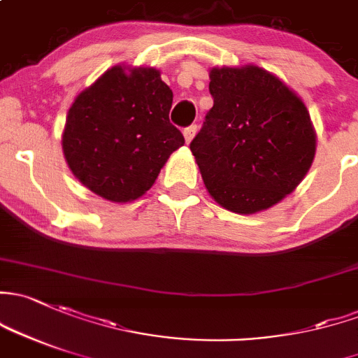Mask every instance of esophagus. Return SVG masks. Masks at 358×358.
<instances>
[{
	"label": "esophagus",
	"instance_id": "obj_1",
	"mask_svg": "<svg viewBox=\"0 0 358 358\" xmlns=\"http://www.w3.org/2000/svg\"><path fill=\"white\" fill-rule=\"evenodd\" d=\"M195 134H197V125H190V127H187L185 130H183V137H185L187 144H190L192 138L195 137Z\"/></svg>",
	"mask_w": 358,
	"mask_h": 358
}]
</instances>
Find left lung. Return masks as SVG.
<instances>
[{"mask_svg":"<svg viewBox=\"0 0 358 358\" xmlns=\"http://www.w3.org/2000/svg\"><path fill=\"white\" fill-rule=\"evenodd\" d=\"M214 104L190 150L210 197L254 214L296 189L315 156V130L303 101L255 65L213 69Z\"/></svg>","mask_w":358,"mask_h":358,"instance_id":"1","label":"left lung"}]
</instances>
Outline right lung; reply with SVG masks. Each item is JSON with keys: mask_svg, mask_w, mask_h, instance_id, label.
<instances>
[{"mask_svg": "<svg viewBox=\"0 0 358 358\" xmlns=\"http://www.w3.org/2000/svg\"><path fill=\"white\" fill-rule=\"evenodd\" d=\"M171 89L152 66L116 65L75 97L62 145L75 178L111 202H130L185 144L169 123Z\"/></svg>", "mask_w": 358, "mask_h": 358, "instance_id": "right-lung-1", "label": "right lung"}]
</instances>
